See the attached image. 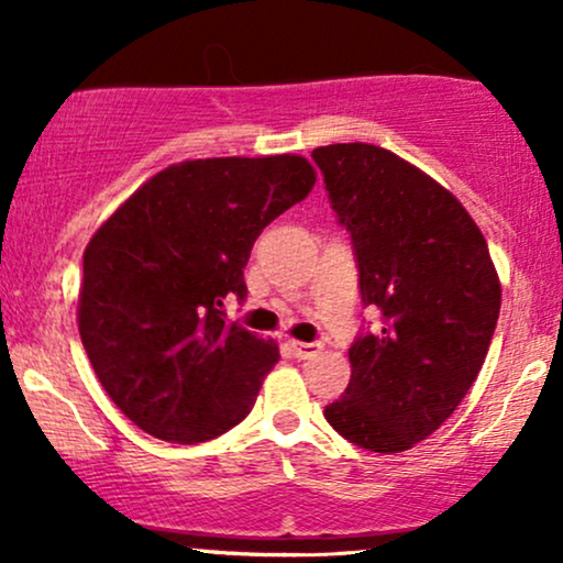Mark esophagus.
Masks as SVG:
<instances>
[{
  "label": "esophagus",
  "mask_w": 563,
  "mask_h": 563,
  "mask_svg": "<svg viewBox=\"0 0 563 563\" xmlns=\"http://www.w3.org/2000/svg\"><path fill=\"white\" fill-rule=\"evenodd\" d=\"M288 346H290V352H294L299 360L314 357V354H318L322 349L320 344H309V341H296V339H290Z\"/></svg>",
  "instance_id": "1"
}]
</instances>
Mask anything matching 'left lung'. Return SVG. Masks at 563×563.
Listing matches in <instances>:
<instances>
[{
    "label": "left lung",
    "mask_w": 563,
    "mask_h": 563,
    "mask_svg": "<svg viewBox=\"0 0 563 563\" xmlns=\"http://www.w3.org/2000/svg\"><path fill=\"white\" fill-rule=\"evenodd\" d=\"M312 158L352 232L363 301L384 312V328L349 349L352 378L325 418L365 450H410L479 376L500 277L461 200L410 161L367 142L314 147Z\"/></svg>",
    "instance_id": "obj_1"
}]
</instances>
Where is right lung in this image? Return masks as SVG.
<instances>
[{
	"instance_id": "add662e5",
	"label": "right lung",
	"mask_w": 563,
	"mask_h": 563,
	"mask_svg": "<svg viewBox=\"0 0 563 563\" xmlns=\"http://www.w3.org/2000/svg\"><path fill=\"white\" fill-rule=\"evenodd\" d=\"M314 183L296 153L179 161L89 238L81 344L102 389L145 434L198 444L249 416L280 349L224 320L222 307L245 296L262 230Z\"/></svg>"
}]
</instances>
